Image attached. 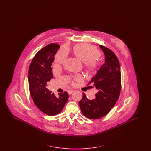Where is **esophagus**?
<instances>
[{
	"label": "esophagus",
	"instance_id": "esophagus-1",
	"mask_svg": "<svg viewBox=\"0 0 151 151\" xmlns=\"http://www.w3.org/2000/svg\"><path fill=\"white\" fill-rule=\"evenodd\" d=\"M73 91H72V90H69V91H68L67 92H68V94L70 95V94H71L73 92Z\"/></svg>",
	"mask_w": 151,
	"mask_h": 151
}]
</instances>
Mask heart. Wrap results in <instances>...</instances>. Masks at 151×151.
Segmentation results:
<instances>
[{"instance_id": "1", "label": "heart", "mask_w": 151, "mask_h": 151, "mask_svg": "<svg viewBox=\"0 0 151 151\" xmlns=\"http://www.w3.org/2000/svg\"><path fill=\"white\" fill-rule=\"evenodd\" d=\"M73 52L75 56L84 62V65L86 70L89 72L95 71L98 63L96 59L100 56V52L93 46L88 43H81L76 45L73 48ZM66 53L65 51H59L55 56V66L59 67L63 62ZM83 79L81 75L76 76L75 80L80 81Z\"/></svg>"}]
</instances>
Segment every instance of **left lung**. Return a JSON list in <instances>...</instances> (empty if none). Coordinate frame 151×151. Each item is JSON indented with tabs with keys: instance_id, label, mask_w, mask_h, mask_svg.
<instances>
[{
	"instance_id": "1",
	"label": "left lung",
	"mask_w": 151,
	"mask_h": 151,
	"mask_svg": "<svg viewBox=\"0 0 151 151\" xmlns=\"http://www.w3.org/2000/svg\"><path fill=\"white\" fill-rule=\"evenodd\" d=\"M105 55V62L88 83L92 84L97 93L94 100H89L83 93L79 106L86 118L97 119L106 115L118 100L121 88V74L119 60L115 54L99 45Z\"/></svg>"
}]
</instances>
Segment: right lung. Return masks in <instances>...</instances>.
I'll return each instance as SVG.
<instances>
[{
    "label": "right lung",
    "instance_id": "1",
    "mask_svg": "<svg viewBox=\"0 0 151 151\" xmlns=\"http://www.w3.org/2000/svg\"><path fill=\"white\" fill-rule=\"evenodd\" d=\"M59 47L58 44L53 43L44 47L35 55L29 68L28 81L31 97L39 110L51 116L60 113L68 99L67 92L58 94L57 97L46 88L47 83L53 78L51 65Z\"/></svg>",
    "mask_w": 151,
    "mask_h": 151
}]
</instances>
